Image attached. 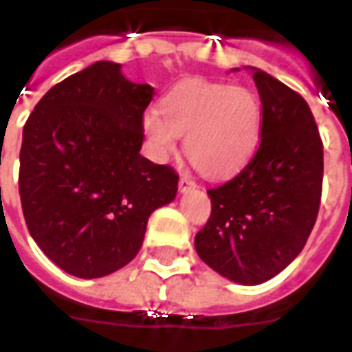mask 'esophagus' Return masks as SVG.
Returning a JSON list of instances; mask_svg holds the SVG:
<instances>
[{"label": "esophagus", "instance_id": "34e87169", "mask_svg": "<svg viewBox=\"0 0 352 352\" xmlns=\"http://www.w3.org/2000/svg\"><path fill=\"white\" fill-rule=\"evenodd\" d=\"M195 186H197V184H195V181H193L192 177L188 175V173H182L181 181H179V190L184 193V192H190V190H193Z\"/></svg>", "mask_w": 352, "mask_h": 352}]
</instances>
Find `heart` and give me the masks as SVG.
<instances>
[{
	"instance_id": "heart-1",
	"label": "heart",
	"mask_w": 352,
	"mask_h": 352,
	"mask_svg": "<svg viewBox=\"0 0 352 352\" xmlns=\"http://www.w3.org/2000/svg\"><path fill=\"white\" fill-rule=\"evenodd\" d=\"M142 126L159 159L175 153L177 137L186 135L184 148L193 168L221 179L243 170L256 155L263 109L248 87L188 80L160 98L159 113L144 115Z\"/></svg>"
}]
</instances>
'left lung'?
<instances>
[{
  "instance_id": "1",
  "label": "left lung",
  "mask_w": 352,
  "mask_h": 352,
  "mask_svg": "<svg viewBox=\"0 0 352 352\" xmlns=\"http://www.w3.org/2000/svg\"><path fill=\"white\" fill-rule=\"evenodd\" d=\"M254 71L261 142L234 179L210 188L212 214L195 235L199 257L243 285L274 278L303 250L323 182V142L309 104L283 82Z\"/></svg>"
}]
</instances>
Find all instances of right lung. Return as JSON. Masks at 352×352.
<instances>
[{
  "mask_svg": "<svg viewBox=\"0 0 352 352\" xmlns=\"http://www.w3.org/2000/svg\"><path fill=\"white\" fill-rule=\"evenodd\" d=\"M153 87L96 62L43 95L23 127L19 197L32 239L54 265L93 279L131 261L149 215L179 175L140 155Z\"/></svg>",
  "mask_w": 352,
  "mask_h": 352,
  "instance_id": "1",
  "label": "right lung"
}]
</instances>
